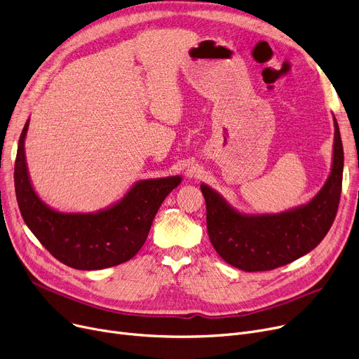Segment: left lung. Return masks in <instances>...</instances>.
Listing matches in <instances>:
<instances>
[{
	"label": "left lung",
	"mask_w": 359,
	"mask_h": 359,
	"mask_svg": "<svg viewBox=\"0 0 359 359\" xmlns=\"http://www.w3.org/2000/svg\"><path fill=\"white\" fill-rule=\"evenodd\" d=\"M332 168L326 183L307 203L279 214H244L208 184L201 183L206 229L217 253L246 272L272 271L311 252L334 221L342 192L344 147L336 118Z\"/></svg>",
	"instance_id": "8db88e82"
}]
</instances>
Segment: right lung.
Returning a JSON list of instances; mask_svg holds the SVG:
<instances>
[{"mask_svg": "<svg viewBox=\"0 0 359 359\" xmlns=\"http://www.w3.org/2000/svg\"><path fill=\"white\" fill-rule=\"evenodd\" d=\"M29 122L18 140L14 186L18 208L30 231L53 257L74 269H106L134 257L144 246L163 201L182 177L140 180L122 199L96 212L56 211L34 192L29 176L25 151Z\"/></svg>", "mask_w": 359, "mask_h": 359, "instance_id": "add662e5", "label": "right lung"}]
</instances>
